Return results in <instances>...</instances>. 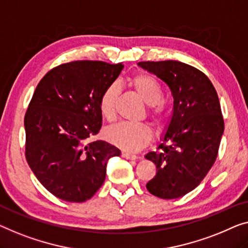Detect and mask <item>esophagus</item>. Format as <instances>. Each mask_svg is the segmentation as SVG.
Returning <instances> with one entry per match:
<instances>
[{
	"instance_id": "34e87169",
	"label": "esophagus",
	"mask_w": 248,
	"mask_h": 248,
	"mask_svg": "<svg viewBox=\"0 0 248 248\" xmlns=\"http://www.w3.org/2000/svg\"><path fill=\"white\" fill-rule=\"evenodd\" d=\"M121 156H123L124 158H125V159H129V160L138 159V157H137L136 155L130 154V153H123V154H121Z\"/></svg>"
}]
</instances>
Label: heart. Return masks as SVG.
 I'll return each instance as SVG.
<instances>
[{
  "label": "heart",
  "instance_id": "obj_1",
  "mask_svg": "<svg viewBox=\"0 0 248 248\" xmlns=\"http://www.w3.org/2000/svg\"><path fill=\"white\" fill-rule=\"evenodd\" d=\"M129 84L142 101L149 106V117L160 124L167 116V103L162 100V87L156 78L139 73L129 79ZM119 89L116 84L107 87L99 99V111L107 121L116 119V105ZM107 139L114 146L125 151H138L150 142L153 132L145 124L120 123L107 129Z\"/></svg>",
  "mask_w": 248,
  "mask_h": 248
}]
</instances>
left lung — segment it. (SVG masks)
Returning a JSON list of instances; mask_svg holds the SVG:
<instances>
[{
	"instance_id": "1",
	"label": "left lung",
	"mask_w": 248,
	"mask_h": 248,
	"mask_svg": "<svg viewBox=\"0 0 248 248\" xmlns=\"http://www.w3.org/2000/svg\"><path fill=\"white\" fill-rule=\"evenodd\" d=\"M138 65L164 81L173 98L164 142L145 156L157 168L146 187L162 199L183 197L202 183L218 154L224 134L218 95L208 77L189 64L169 60Z\"/></svg>"
}]
</instances>
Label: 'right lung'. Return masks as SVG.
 <instances>
[{"label": "right lung", "instance_id": "right-lung-1", "mask_svg": "<svg viewBox=\"0 0 248 248\" xmlns=\"http://www.w3.org/2000/svg\"><path fill=\"white\" fill-rule=\"evenodd\" d=\"M123 63L73 61L50 70L36 87L24 117L25 157L39 182L55 197L82 202L106 179L109 158L120 150L87 142L100 131L99 99Z\"/></svg>", "mask_w": 248, "mask_h": 248}]
</instances>
